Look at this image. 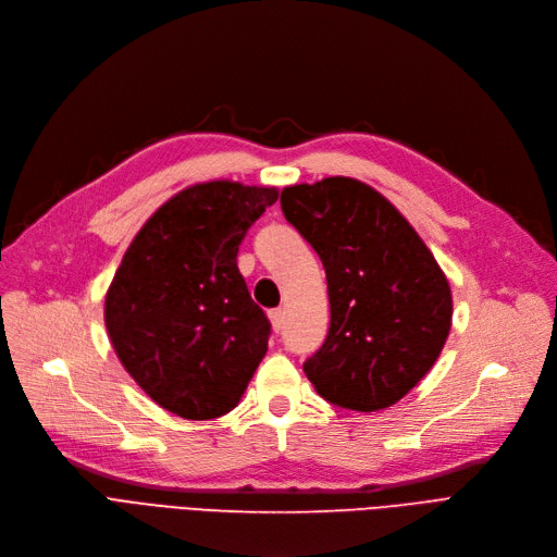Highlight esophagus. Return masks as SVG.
I'll return each instance as SVG.
<instances>
[{
	"instance_id": "1",
	"label": "esophagus",
	"mask_w": 557,
	"mask_h": 557,
	"mask_svg": "<svg viewBox=\"0 0 557 557\" xmlns=\"http://www.w3.org/2000/svg\"><path fill=\"white\" fill-rule=\"evenodd\" d=\"M270 320H272V326H274V331L278 333V331L283 329V310H281V308H276V310H270Z\"/></svg>"
}]
</instances>
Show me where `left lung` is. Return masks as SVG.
<instances>
[{
  "mask_svg": "<svg viewBox=\"0 0 557 557\" xmlns=\"http://www.w3.org/2000/svg\"><path fill=\"white\" fill-rule=\"evenodd\" d=\"M285 220L322 258L331 326L304 372L333 406L389 408L429 374L451 331L437 260L383 195L347 176L281 193Z\"/></svg>",
  "mask_w": 557,
  "mask_h": 557,
  "instance_id": "left-lung-1",
  "label": "left lung"
}]
</instances>
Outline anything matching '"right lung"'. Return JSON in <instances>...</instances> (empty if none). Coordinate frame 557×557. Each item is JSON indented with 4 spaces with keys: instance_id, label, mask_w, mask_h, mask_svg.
<instances>
[{
    "instance_id": "1",
    "label": "right lung",
    "mask_w": 557,
    "mask_h": 557,
    "mask_svg": "<svg viewBox=\"0 0 557 557\" xmlns=\"http://www.w3.org/2000/svg\"><path fill=\"white\" fill-rule=\"evenodd\" d=\"M276 188L199 183L163 203L126 249L106 295V329L126 372L183 419L233 410L272 324L237 270Z\"/></svg>"
}]
</instances>
